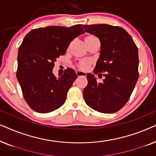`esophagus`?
<instances>
[{
	"label": "esophagus",
	"mask_w": 156,
	"mask_h": 156,
	"mask_svg": "<svg viewBox=\"0 0 156 156\" xmlns=\"http://www.w3.org/2000/svg\"><path fill=\"white\" fill-rule=\"evenodd\" d=\"M76 74L78 76H87L86 72H82V71H76Z\"/></svg>",
	"instance_id": "1"
}]
</instances>
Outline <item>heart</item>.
Listing matches in <instances>:
<instances>
[{
    "mask_svg": "<svg viewBox=\"0 0 156 156\" xmlns=\"http://www.w3.org/2000/svg\"><path fill=\"white\" fill-rule=\"evenodd\" d=\"M87 38H97V37H96L95 36H94V35H89L86 37V39H87ZM88 65H89V62L87 61V60H84V61L80 62L77 66H78V67L80 68V69H84L87 67Z\"/></svg>",
    "mask_w": 156,
    "mask_h": 156,
    "instance_id": "heart-1",
    "label": "heart"
}]
</instances>
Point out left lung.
<instances>
[{
    "label": "left lung",
    "instance_id": "8db88e82",
    "mask_svg": "<svg viewBox=\"0 0 156 156\" xmlns=\"http://www.w3.org/2000/svg\"><path fill=\"white\" fill-rule=\"evenodd\" d=\"M84 28L101 42L94 72L105 76L103 82L97 83L92 74H87L88 84L83 92L85 102L97 112L115 113L129 101L139 76L138 48L131 36L119 26L85 25Z\"/></svg>",
    "mask_w": 156,
    "mask_h": 156
}]
</instances>
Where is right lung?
Here are the masks:
<instances>
[{"label": "right lung", "instance_id": "obj_1", "mask_svg": "<svg viewBox=\"0 0 156 156\" xmlns=\"http://www.w3.org/2000/svg\"><path fill=\"white\" fill-rule=\"evenodd\" d=\"M82 25L49 26L29 32L19 47L16 76L23 97L32 109L49 113L65 104L67 94L77 78L71 68L57 79L55 62L65 54L70 42L84 33Z\"/></svg>", "mask_w": 156, "mask_h": 156}]
</instances>
